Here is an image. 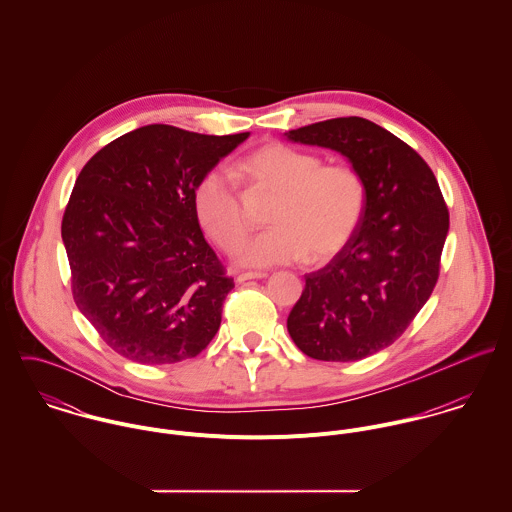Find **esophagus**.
<instances>
[{"instance_id":"1","label":"esophagus","mask_w":512,"mask_h":512,"mask_svg":"<svg viewBox=\"0 0 512 512\" xmlns=\"http://www.w3.org/2000/svg\"><path fill=\"white\" fill-rule=\"evenodd\" d=\"M266 276H268L266 272H242V274L236 276V282H238V284H244V282H248V280H262V278H266Z\"/></svg>"}]
</instances>
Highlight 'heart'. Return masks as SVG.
I'll return each mask as SVG.
<instances>
[{"mask_svg":"<svg viewBox=\"0 0 512 512\" xmlns=\"http://www.w3.org/2000/svg\"><path fill=\"white\" fill-rule=\"evenodd\" d=\"M262 187L278 193L270 211V230L246 238L236 248V262L250 268L292 264L307 258L323 264L355 236L366 191L361 175L349 165H323L321 157L284 144L256 149L242 163ZM195 215L205 232L224 250L246 234L238 193L226 171L203 175L193 193Z\"/></svg>","mask_w":512,"mask_h":512,"instance_id":"obj_1","label":"heart"}]
</instances>
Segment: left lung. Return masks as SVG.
Here are the masks:
<instances>
[{
	"label": "left lung",
	"mask_w": 512,
	"mask_h": 512,
	"mask_svg": "<svg viewBox=\"0 0 512 512\" xmlns=\"http://www.w3.org/2000/svg\"><path fill=\"white\" fill-rule=\"evenodd\" d=\"M303 146L349 159L365 183V213L351 242L319 272L288 317L301 353L351 363L392 345L438 282L449 215L428 163L365 118H333L286 132Z\"/></svg>",
	"instance_id": "obj_1"
}]
</instances>
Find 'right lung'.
<instances>
[{"label":"right lung","mask_w":512,"mask_h":512,"mask_svg":"<svg viewBox=\"0 0 512 512\" xmlns=\"http://www.w3.org/2000/svg\"><path fill=\"white\" fill-rule=\"evenodd\" d=\"M248 136L149 124L82 167L61 226L73 297L118 355L179 363L217 335L234 284L203 236L193 193Z\"/></svg>","instance_id":"right-lung-1"}]
</instances>
